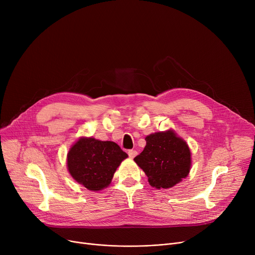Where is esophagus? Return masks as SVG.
Instances as JSON below:
<instances>
[{
  "label": "esophagus",
  "instance_id": "1",
  "mask_svg": "<svg viewBox=\"0 0 255 255\" xmlns=\"http://www.w3.org/2000/svg\"><path fill=\"white\" fill-rule=\"evenodd\" d=\"M128 155H129V157L132 159V158H134V157L137 155V152H136L135 150H129V151H128Z\"/></svg>",
  "mask_w": 255,
  "mask_h": 255
}]
</instances>
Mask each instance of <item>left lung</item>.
<instances>
[{
	"label": "left lung",
	"instance_id": "left-lung-1",
	"mask_svg": "<svg viewBox=\"0 0 255 255\" xmlns=\"http://www.w3.org/2000/svg\"><path fill=\"white\" fill-rule=\"evenodd\" d=\"M143 151L134 161L144 171L151 186L170 188L188 176L191 154L187 143L175 132H157L145 137Z\"/></svg>",
	"mask_w": 255,
	"mask_h": 255
}]
</instances>
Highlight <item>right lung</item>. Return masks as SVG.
<instances>
[{"label": "right lung", "instance_id": "1", "mask_svg": "<svg viewBox=\"0 0 255 255\" xmlns=\"http://www.w3.org/2000/svg\"><path fill=\"white\" fill-rule=\"evenodd\" d=\"M128 155L114 141L80 138L72 145L67 165L70 175L92 191L109 186L120 163Z\"/></svg>", "mask_w": 255, "mask_h": 255}]
</instances>
